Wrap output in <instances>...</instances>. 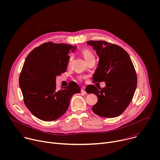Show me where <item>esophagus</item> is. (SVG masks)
<instances>
[{
    "mask_svg": "<svg viewBox=\"0 0 160 160\" xmlns=\"http://www.w3.org/2000/svg\"><path fill=\"white\" fill-rule=\"evenodd\" d=\"M81 91H82V92H83V93H86V91H85V87H82V88H81Z\"/></svg>",
    "mask_w": 160,
    "mask_h": 160,
    "instance_id": "esophagus-1",
    "label": "esophagus"
}]
</instances>
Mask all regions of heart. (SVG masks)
I'll return each instance as SVG.
<instances>
[{
    "instance_id": "obj_1",
    "label": "heart",
    "mask_w": 160,
    "mask_h": 160,
    "mask_svg": "<svg viewBox=\"0 0 160 160\" xmlns=\"http://www.w3.org/2000/svg\"><path fill=\"white\" fill-rule=\"evenodd\" d=\"M81 52H82V54L83 58H84L86 60V61H88L89 59L94 58V56L93 53H92V52H91V51H90V50L88 49H82ZM72 61V58H70L69 59V60H68V66H70V65L71 64ZM78 80H81L82 79V77H78Z\"/></svg>"
}]
</instances>
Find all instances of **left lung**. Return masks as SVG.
<instances>
[{"label": "left lung", "mask_w": 160, "mask_h": 160, "mask_svg": "<svg viewBox=\"0 0 160 160\" xmlns=\"http://www.w3.org/2000/svg\"><path fill=\"white\" fill-rule=\"evenodd\" d=\"M87 43L93 46L99 59L93 81L106 85L102 88L93 85L86 88V92L98 98L92 109L102 117H117L128 107L136 90L138 77L133 64L128 53L117 45L102 40Z\"/></svg>", "instance_id": "obj_1"}]
</instances>
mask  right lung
Returning a JSON list of instances; mask_svg holds the SVG:
<instances>
[{
	"label": "right lung",
	"mask_w": 160,
	"mask_h": 160,
	"mask_svg": "<svg viewBox=\"0 0 160 160\" xmlns=\"http://www.w3.org/2000/svg\"><path fill=\"white\" fill-rule=\"evenodd\" d=\"M76 46L66 43H44L32 50L27 57L19 78L24 103L37 118L54 121L67 111L75 94L80 88L75 82L58 89L57 76L65 72L69 54Z\"/></svg>",
	"instance_id": "1"
}]
</instances>
